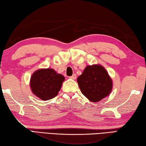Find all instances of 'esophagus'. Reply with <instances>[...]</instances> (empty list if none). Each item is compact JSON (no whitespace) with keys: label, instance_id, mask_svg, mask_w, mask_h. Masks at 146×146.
Segmentation results:
<instances>
[{"label":"esophagus","instance_id":"obj_1","mask_svg":"<svg viewBox=\"0 0 146 146\" xmlns=\"http://www.w3.org/2000/svg\"><path fill=\"white\" fill-rule=\"evenodd\" d=\"M70 79H72V80H76V75L74 74H73L72 76H70Z\"/></svg>","mask_w":146,"mask_h":146}]
</instances>
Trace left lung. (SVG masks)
I'll list each match as a JSON object with an SVG mask.
<instances>
[{
  "label": "left lung",
  "instance_id": "8db88e82",
  "mask_svg": "<svg viewBox=\"0 0 146 146\" xmlns=\"http://www.w3.org/2000/svg\"><path fill=\"white\" fill-rule=\"evenodd\" d=\"M77 82L83 95L93 102L109 96L113 87L111 78L100 64L87 66Z\"/></svg>",
  "mask_w": 146,
  "mask_h": 146
}]
</instances>
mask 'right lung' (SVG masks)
<instances>
[{
    "mask_svg": "<svg viewBox=\"0 0 146 146\" xmlns=\"http://www.w3.org/2000/svg\"><path fill=\"white\" fill-rule=\"evenodd\" d=\"M65 78L52 68H40L33 74L30 87L34 95L42 100L55 97Z\"/></svg>",
    "mask_w": 146,
    "mask_h": 146,
    "instance_id": "obj_1",
    "label": "right lung"
}]
</instances>
